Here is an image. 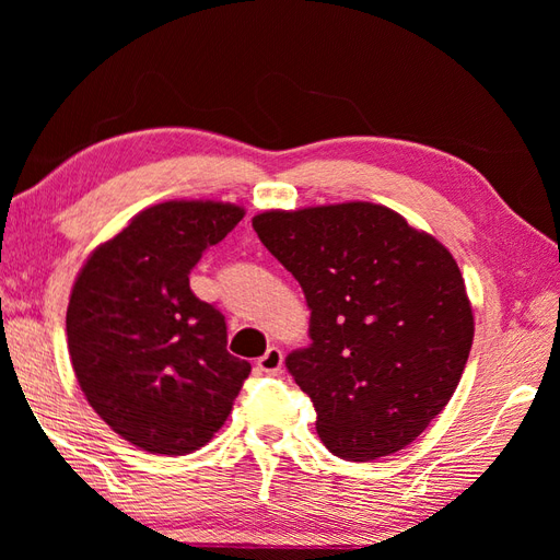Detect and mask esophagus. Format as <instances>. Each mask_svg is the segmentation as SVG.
<instances>
[{
  "label": "esophagus",
  "mask_w": 560,
  "mask_h": 560,
  "mask_svg": "<svg viewBox=\"0 0 560 560\" xmlns=\"http://www.w3.org/2000/svg\"><path fill=\"white\" fill-rule=\"evenodd\" d=\"M257 366H259L261 371H266V374H278V371L282 369V350L276 348V346H270V348L264 352V358H259Z\"/></svg>",
  "instance_id": "1"
}]
</instances>
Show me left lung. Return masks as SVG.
<instances>
[{
  "mask_svg": "<svg viewBox=\"0 0 560 560\" xmlns=\"http://www.w3.org/2000/svg\"><path fill=\"white\" fill-rule=\"evenodd\" d=\"M252 226L306 294L311 346L284 364L322 444L354 463L409 446L453 397L474 338L451 252L362 200L270 210Z\"/></svg>",
  "mask_w": 560,
  "mask_h": 560,
  "instance_id": "obj_1",
  "label": "left lung"
}]
</instances>
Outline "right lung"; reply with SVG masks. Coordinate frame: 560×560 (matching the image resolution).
I'll list each match as a JSON object with an SVG mask.
<instances>
[{"label": "right lung", "mask_w": 560, "mask_h": 560, "mask_svg": "<svg viewBox=\"0 0 560 560\" xmlns=\"http://www.w3.org/2000/svg\"><path fill=\"white\" fill-rule=\"evenodd\" d=\"M245 217L231 202L142 210L79 270L67 348L95 413L149 453L186 455L224 425L249 362L226 350V319L189 287L202 252Z\"/></svg>", "instance_id": "1"}]
</instances>
